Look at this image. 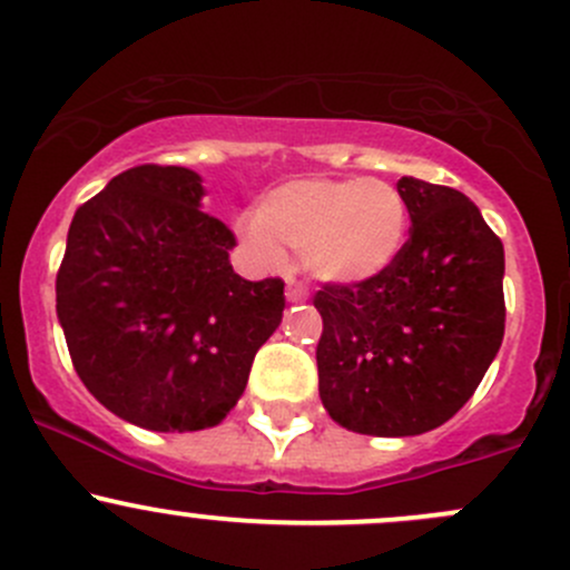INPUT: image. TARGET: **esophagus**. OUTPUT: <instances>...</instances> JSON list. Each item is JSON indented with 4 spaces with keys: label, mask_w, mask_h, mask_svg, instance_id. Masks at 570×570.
Returning <instances> with one entry per match:
<instances>
[{
    "label": "esophagus",
    "mask_w": 570,
    "mask_h": 570,
    "mask_svg": "<svg viewBox=\"0 0 570 570\" xmlns=\"http://www.w3.org/2000/svg\"><path fill=\"white\" fill-rule=\"evenodd\" d=\"M285 296H287V302H291V304H298V302H304V298H307V287H304L302 283H293V279H287Z\"/></svg>",
    "instance_id": "obj_1"
}]
</instances>
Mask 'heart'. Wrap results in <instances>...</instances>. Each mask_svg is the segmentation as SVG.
<instances>
[{"instance_id":"b5f03b06","label":"heart","mask_w":570,"mask_h":570,"mask_svg":"<svg viewBox=\"0 0 570 570\" xmlns=\"http://www.w3.org/2000/svg\"><path fill=\"white\" fill-rule=\"evenodd\" d=\"M238 236L266 266H277L283 253H296L321 283L361 285L400 258L407 204L383 179L304 176L268 189L255 206V219L238 225Z\"/></svg>"}]
</instances>
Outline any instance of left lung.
Here are the masks:
<instances>
[{
	"mask_svg": "<svg viewBox=\"0 0 570 570\" xmlns=\"http://www.w3.org/2000/svg\"><path fill=\"white\" fill-rule=\"evenodd\" d=\"M410 238L377 279L323 285L317 391L345 430H438L479 389L505 332L503 242L459 189L402 176Z\"/></svg>",
	"mask_w": 570,
	"mask_h": 570,
	"instance_id": "obj_1",
	"label": "left lung"
}]
</instances>
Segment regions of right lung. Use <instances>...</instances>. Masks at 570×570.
<instances>
[{
    "instance_id": "add662e5",
    "label": "right lung",
    "mask_w": 570,
    "mask_h": 570,
    "mask_svg": "<svg viewBox=\"0 0 570 570\" xmlns=\"http://www.w3.org/2000/svg\"><path fill=\"white\" fill-rule=\"evenodd\" d=\"M206 189L181 165H138L87 200L67 230L57 315L78 377L140 430L217 426L277 332L283 279L234 272L236 238L200 212Z\"/></svg>"
}]
</instances>
